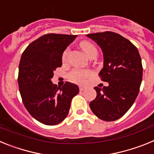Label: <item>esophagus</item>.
I'll list each match as a JSON object with an SVG mask.
<instances>
[{"label":"esophagus","instance_id":"34e87169","mask_svg":"<svg viewBox=\"0 0 154 154\" xmlns=\"http://www.w3.org/2000/svg\"><path fill=\"white\" fill-rule=\"evenodd\" d=\"M85 89V87L84 86H79V90L80 91H84Z\"/></svg>","mask_w":154,"mask_h":154}]
</instances>
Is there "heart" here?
<instances>
[{"instance_id":"obj_1","label":"heart","mask_w":154,"mask_h":154,"mask_svg":"<svg viewBox=\"0 0 154 154\" xmlns=\"http://www.w3.org/2000/svg\"><path fill=\"white\" fill-rule=\"evenodd\" d=\"M80 48H81L82 51L85 53V55L87 56H89V58L93 55H97V48L92 42H89V41H82L80 42L79 44ZM69 52V48H66L64 50L63 53L62 55V59L63 62H65L67 59L68 55ZM92 75V72L89 69H73L72 71H71L69 74V79L70 81L72 82L77 84H82L85 82V80L87 79H89L91 77Z\"/></svg>"}]
</instances>
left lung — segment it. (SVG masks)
Returning a JSON list of instances; mask_svg holds the SVG:
<instances>
[{"mask_svg":"<svg viewBox=\"0 0 154 154\" xmlns=\"http://www.w3.org/2000/svg\"><path fill=\"white\" fill-rule=\"evenodd\" d=\"M87 36L100 46L104 66L99 76L108 86L95 87L97 96L90 102L92 112L102 120L115 121L130 109L140 92L143 65L138 49L124 37L112 31Z\"/></svg>","mask_w":154,"mask_h":154,"instance_id":"8db88e82","label":"left lung"}]
</instances>
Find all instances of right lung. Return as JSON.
<instances>
[{"mask_svg": "<svg viewBox=\"0 0 154 154\" xmlns=\"http://www.w3.org/2000/svg\"><path fill=\"white\" fill-rule=\"evenodd\" d=\"M77 35L47 34L32 42L21 55L18 86L22 102L32 117L48 126L60 123L69 112L71 101L79 92L66 82L57 87L51 79L62 65L64 50Z\"/></svg>", "mask_w": 154, "mask_h": 154, "instance_id": "1", "label": "right lung"}]
</instances>
